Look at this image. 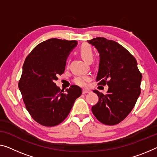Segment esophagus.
I'll return each instance as SVG.
<instances>
[{
  "instance_id": "obj_1",
  "label": "esophagus",
  "mask_w": 157,
  "mask_h": 157,
  "mask_svg": "<svg viewBox=\"0 0 157 157\" xmlns=\"http://www.w3.org/2000/svg\"><path fill=\"white\" fill-rule=\"evenodd\" d=\"M89 92H91V90H89V89H83L82 90V94H86V93H89Z\"/></svg>"
}]
</instances>
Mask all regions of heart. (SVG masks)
<instances>
[{
  "label": "heart",
  "mask_w": 157,
  "mask_h": 157,
  "mask_svg": "<svg viewBox=\"0 0 157 157\" xmlns=\"http://www.w3.org/2000/svg\"><path fill=\"white\" fill-rule=\"evenodd\" d=\"M79 54L84 60L87 62L92 61L94 58V51L90 44L84 43L79 46L78 50ZM90 79L89 75H79L76 77L74 79V82L79 86H85L86 85L87 82Z\"/></svg>",
  "instance_id": "b5f03b06"
}]
</instances>
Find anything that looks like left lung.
<instances>
[{
  "instance_id": "8db88e82",
  "label": "left lung",
  "mask_w": 157,
  "mask_h": 157,
  "mask_svg": "<svg viewBox=\"0 0 157 157\" xmlns=\"http://www.w3.org/2000/svg\"><path fill=\"white\" fill-rule=\"evenodd\" d=\"M87 41L100 54L98 85L109 86L106 94L94 90L99 101L92 107V113L105 125H116L134 108L141 92L142 74L134 56L121 44L104 37Z\"/></svg>"
}]
</instances>
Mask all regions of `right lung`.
<instances>
[{"instance_id":"obj_1","label":"right lung","mask_w":157,"mask_h":157,"mask_svg":"<svg viewBox=\"0 0 157 157\" xmlns=\"http://www.w3.org/2000/svg\"><path fill=\"white\" fill-rule=\"evenodd\" d=\"M77 41L50 39L38 44L27 56L18 86L30 116L44 126L62 123L82 89L72 85L64 91L54 82L64 72L66 60Z\"/></svg>"}]
</instances>
